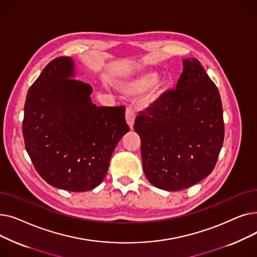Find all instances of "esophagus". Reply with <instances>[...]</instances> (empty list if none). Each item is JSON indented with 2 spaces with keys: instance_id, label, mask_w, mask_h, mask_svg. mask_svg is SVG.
I'll list each match as a JSON object with an SVG mask.
<instances>
[{
  "instance_id": "obj_1",
  "label": "esophagus",
  "mask_w": 257,
  "mask_h": 257,
  "mask_svg": "<svg viewBox=\"0 0 257 257\" xmlns=\"http://www.w3.org/2000/svg\"><path fill=\"white\" fill-rule=\"evenodd\" d=\"M125 116H126V121H127L129 128L133 129L134 120H136V113H134V111H133V109H132L131 107H127Z\"/></svg>"
}]
</instances>
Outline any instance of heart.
I'll return each instance as SVG.
<instances>
[{
    "label": "heart",
    "mask_w": 257,
    "mask_h": 257,
    "mask_svg": "<svg viewBox=\"0 0 257 257\" xmlns=\"http://www.w3.org/2000/svg\"><path fill=\"white\" fill-rule=\"evenodd\" d=\"M157 80L158 74L156 72H148L124 81L123 83L119 84V90L126 97H138L154 86L151 94V101H155L166 90V83L164 81L157 82Z\"/></svg>",
    "instance_id": "1"
}]
</instances>
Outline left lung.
Wrapping results in <instances>:
<instances>
[{
    "label": "left lung",
    "mask_w": 257,
    "mask_h": 257,
    "mask_svg": "<svg viewBox=\"0 0 257 257\" xmlns=\"http://www.w3.org/2000/svg\"><path fill=\"white\" fill-rule=\"evenodd\" d=\"M182 62L176 88L142 111L134 124L142 142L146 177L168 192L184 190L206 178L224 142L217 86L196 58Z\"/></svg>",
    "instance_id": "obj_1"
}]
</instances>
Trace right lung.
<instances>
[{"label": "right lung", "mask_w": 257, "mask_h": 257, "mask_svg": "<svg viewBox=\"0 0 257 257\" xmlns=\"http://www.w3.org/2000/svg\"><path fill=\"white\" fill-rule=\"evenodd\" d=\"M71 57L52 60L27 94L23 136L37 173L50 185L86 192L106 176L111 155L129 131L125 107H98L92 87L76 80Z\"/></svg>", "instance_id": "1"}]
</instances>
